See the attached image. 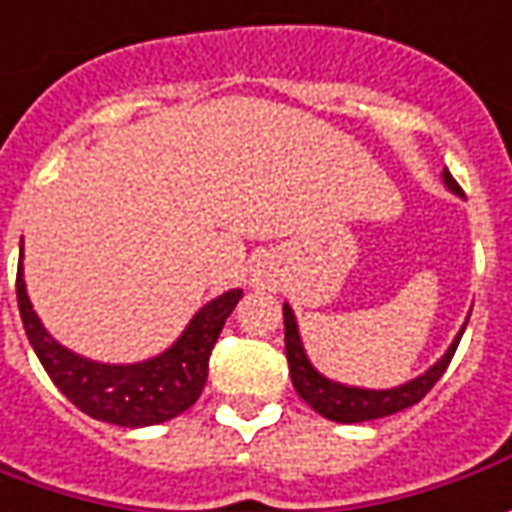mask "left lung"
Instances as JSON below:
<instances>
[{
  "label": "left lung",
  "instance_id": "1",
  "mask_svg": "<svg viewBox=\"0 0 512 512\" xmlns=\"http://www.w3.org/2000/svg\"><path fill=\"white\" fill-rule=\"evenodd\" d=\"M443 184L454 196H462L460 184L451 179V173L443 170ZM471 316V314H468ZM283 319H285V358H288V373H291V384L297 389L302 401L314 409L316 415L336 420V423H364V420H378V417L395 415L403 412L409 406H415L426 392H429L440 375L446 373L448 361L454 358V350L460 344L462 333L468 319L462 322L460 333L454 336V342L448 344V350L443 356L431 364L426 373H420L412 381H406L401 387L392 389H367V387H347L339 381H330L328 375H322L311 364V358L305 353L300 339V328H297V316L291 311V305H283Z\"/></svg>",
  "mask_w": 512,
  "mask_h": 512
}]
</instances>
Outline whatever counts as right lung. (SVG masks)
Returning <instances> with one entry per match:
<instances>
[{"label":"right lung","mask_w":512,"mask_h":512,"mask_svg":"<svg viewBox=\"0 0 512 512\" xmlns=\"http://www.w3.org/2000/svg\"><path fill=\"white\" fill-rule=\"evenodd\" d=\"M22 260L16 274V300H19L24 333L33 344L38 361L52 378V384L81 412L103 423L142 429L182 415L184 409H190L198 401L201 389L207 384L212 347L218 342V333L224 328L227 316L243 297L241 288L224 291L221 297L198 308L196 316L182 330V336L159 356L134 364H103L83 358L81 353H72L69 347L55 342V336L41 325V319L33 311V302L27 297Z\"/></svg>","instance_id":"add662e5"}]
</instances>
